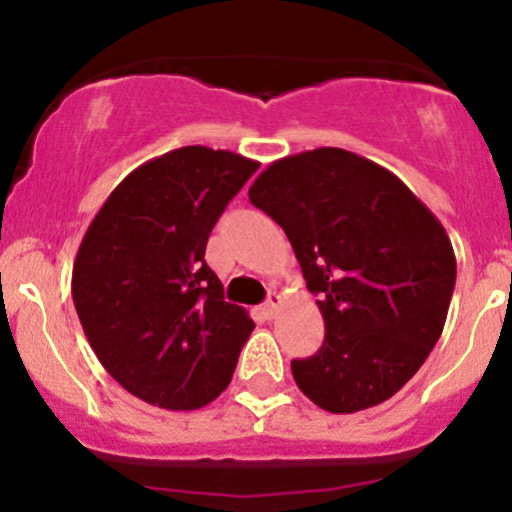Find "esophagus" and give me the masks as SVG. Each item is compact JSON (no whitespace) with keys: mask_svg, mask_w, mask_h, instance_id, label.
Instances as JSON below:
<instances>
[{"mask_svg":"<svg viewBox=\"0 0 512 512\" xmlns=\"http://www.w3.org/2000/svg\"><path fill=\"white\" fill-rule=\"evenodd\" d=\"M281 293L279 291H269V296H267V303L262 305V313H264V317H269V320H272V317L279 313V308H281Z\"/></svg>","mask_w":512,"mask_h":512,"instance_id":"obj_1","label":"esophagus"}]
</instances>
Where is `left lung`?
Instances as JSON below:
<instances>
[{
  "label": "left lung",
  "mask_w": 512,
  "mask_h": 512,
  "mask_svg": "<svg viewBox=\"0 0 512 512\" xmlns=\"http://www.w3.org/2000/svg\"><path fill=\"white\" fill-rule=\"evenodd\" d=\"M248 195L320 296L325 342L291 361L296 385L332 414L390 399L448 317L457 262L443 223L395 173L334 146L274 161Z\"/></svg>",
  "instance_id": "obj_1"
}]
</instances>
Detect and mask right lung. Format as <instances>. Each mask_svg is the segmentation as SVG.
Wrapping results in <instances>:
<instances>
[{"label": "right lung", "instance_id": "1", "mask_svg": "<svg viewBox=\"0 0 512 512\" xmlns=\"http://www.w3.org/2000/svg\"><path fill=\"white\" fill-rule=\"evenodd\" d=\"M260 163L207 146L146 161L105 199L74 260L88 344L134 397L190 411L226 390L255 322L204 262L211 228Z\"/></svg>", "mask_w": 512, "mask_h": 512}]
</instances>
